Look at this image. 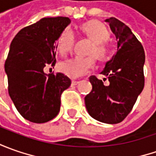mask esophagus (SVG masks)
<instances>
[{"label":"esophagus","mask_w":156,"mask_h":156,"mask_svg":"<svg viewBox=\"0 0 156 156\" xmlns=\"http://www.w3.org/2000/svg\"><path fill=\"white\" fill-rule=\"evenodd\" d=\"M80 83V81H72V85H77V84H79Z\"/></svg>","instance_id":"1"}]
</instances>
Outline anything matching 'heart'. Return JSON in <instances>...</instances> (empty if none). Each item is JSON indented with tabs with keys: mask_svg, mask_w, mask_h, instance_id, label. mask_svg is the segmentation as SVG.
Wrapping results in <instances>:
<instances>
[{
	"mask_svg": "<svg viewBox=\"0 0 156 156\" xmlns=\"http://www.w3.org/2000/svg\"><path fill=\"white\" fill-rule=\"evenodd\" d=\"M82 33L93 42L87 52L88 56L75 57L60 64V70L71 78H77L87 74L95 66V58L99 62H106L111 54L108 40L111 33L108 27L100 21H92L81 26ZM75 45V35L69 29H64L56 41V48L62 56L71 53Z\"/></svg>",
	"mask_w": 156,
	"mask_h": 156,
	"instance_id": "obj_1",
	"label": "heart"
}]
</instances>
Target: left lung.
<instances>
[{
	"mask_svg": "<svg viewBox=\"0 0 156 156\" xmlns=\"http://www.w3.org/2000/svg\"><path fill=\"white\" fill-rule=\"evenodd\" d=\"M106 21L118 39L117 53L101 72L107 76L105 80H108V85L95 75L89 77L92 91L86 95L85 105L94 119L116 124L128 116L144 87L145 53L127 25L115 17Z\"/></svg>",
	"mask_w": 156,
	"mask_h": 156,
	"instance_id": "left-lung-1",
	"label": "left lung"
}]
</instances>
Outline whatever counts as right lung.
<instances>
[{
    "instance_id": "right-lung-1",
    "label": "right lung",
    "mask_w": 156,
    "mask_h": 156,
    "mask_svg": "<svg viewBox=\"0 0 156 156\" xmlns=\"http://www.w3.org/2000/svg\"><path fill=\"white\" fill-rule=\"evenodd\" d=\"M70 23L68 17H48L23 27L13 39L5 62L9 94L26 120L44 123L56 116L61 96L71 81L62 73H44L55 65L58 37Z\"/></svg>"
}]
</instances>
